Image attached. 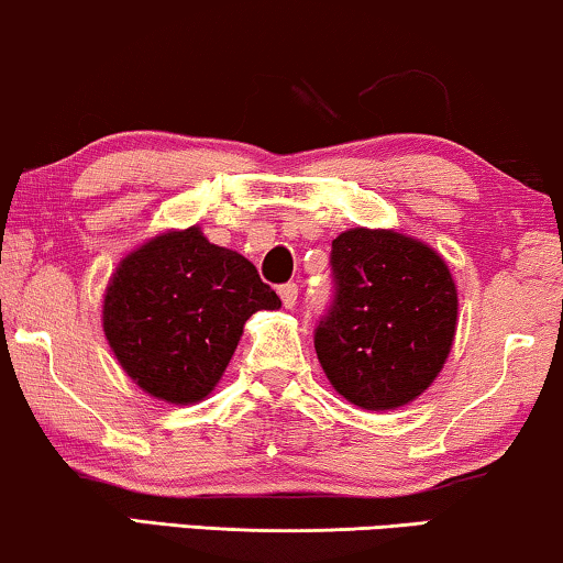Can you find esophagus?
Masks as SVG:
<instances>
[{
  "instance_id": "esophagus-1",
  "label": "esophagus",
  "mask_w": 563,
  "mask_h": 563,
  "mask_svg": "<svg viewBox=\"0 0 563 563\" xmlns=\"http://www.w3.org/2000/svg\"><path fill=\"white\" fill-rule=\"evenodd\" d=\"M297 295H299V289H297V284H282L279 287V297H282V305L287 307V310H291V307L297 305Z\"/></svg>"
}]
</instances>
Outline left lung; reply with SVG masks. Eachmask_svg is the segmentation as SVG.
Segmentation results:
<instances>
[{
	"mask_svg": "<svg viewBox=\"0 0 563 563\" xmlns=\"http://www.w3.org/2000/svg\"><path fill=\"white\" fill-rule=\"evenodd\" d=\"M335 295L314 351L338 395L361 410H395L441 372L459 297L445 261L395 230L351 228L330 251Z\"/></svg>",
	"mask_w": 563,
	"mask_h": 563,
	"instance_id": "1",
	"label": "left lung"
}]
</instances>
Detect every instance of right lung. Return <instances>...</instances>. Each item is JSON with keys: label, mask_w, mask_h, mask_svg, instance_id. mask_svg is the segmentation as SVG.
<instances>
[{"label": "right lung", "mask_w": 563, "mask_h": 563, "mask_svg": "<svg viewBox=\"0 0 563 563\" xmlns=\"http://www.w3.org/2000/svg\"><path fill=\"white\" fill-rule=\"evenodd\" d=\"M276 307L282 299L256 266L195 225L151 238L120 261L104 291L102 325L137 387L191 405L220 382L245 320Z\"/></svg>", "instance_id": "obj_1"}]
</instances>
